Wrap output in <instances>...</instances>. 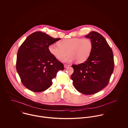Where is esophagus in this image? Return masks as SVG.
Here are the masks:
<instances>
[{
    "instance_id": "1",
    "label": "esophagus",
    "mask_w": 128,
    "mask_h": 128,
    "mask_svg": "<svg viewBox=\"0 0 128 128\" xmlns=\"http://www.w3.org/2000/svg\"><path fill=\"white\" fill-rule=\"evenodd\" d=\"M69 66H70L69 65H67V64H65V65H64V67H65V68H67L69 67Z\"/></svg>"
}]
</instances>
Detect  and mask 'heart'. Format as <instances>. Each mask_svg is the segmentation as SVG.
Masks as SVG:
<instances>
[{
  "label": "heart",
  "mask_w": 128,
  "mask_h": 128,
  "mask_svg": "<svg viewBox=\"0 0 128 128\" xmlns=\"http://www.w3.org/2000/svg\"><path fill=\"white\" fill-rule=\"evenodd\" d=\"M93 50L92 40L86 38H65L58 42V45L50 44L48 46L50 53L59 60L71 62L76 60L78 63L86 61L90 56Z\"/></svg>",
  "instance_id": "obj_1"
}]
</instances>
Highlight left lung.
I'll list each match as a JSON object with an SVG mask.
<instances>
[{"mask_svg":"<svg viewBox=\"0 0 128 128\" xmlns=\"http://www.w3.org/2000/svg\"><path fill=\"white\" fill-rule=\"evenodd\" d=\"M85 36L92 40V51L84 63L72 65L74 72L71 78L77 90L90 95L108 86L114 64L112 51L102 34L93 31Z\"/></svg>","mask_w":128,"mask_h":128,"instance_id":"obj_1","label":"left lung"}]
</instances>
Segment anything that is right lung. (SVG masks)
Segmentation results:
<instances>
[{
    "label": "right lung",
    "instance_id": "add662e5",
    "mask_svg": "<svg viewBox=\"0 0 128 128\" xmlns=\"http://www.w3.org/2000/svg\"><path fill=\"white\" fill-rule=\"evenodd\" d=\"M60 40L36 32L20 47L16 68L22 84L29 90L35 92L45 91L52 86V80L57 72L64 69L63 63L48 51L50 44Z\"/></svg>",
    "mask_w": 128,
    "mask_h": 128
}]
</instances>
